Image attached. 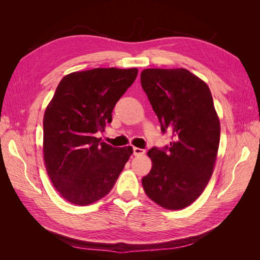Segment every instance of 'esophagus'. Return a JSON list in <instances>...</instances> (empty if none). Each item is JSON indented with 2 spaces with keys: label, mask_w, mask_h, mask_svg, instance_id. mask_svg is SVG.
<instances>
[{
  "label": "esophagus",
  "mask_w": 260,
  "mask_h": 260,
  "mask_svg": "<svg viewBox=\"0 0 260 260\" xmlns=\"http://www.w3.org/2000/svg\"><path fill=\"white\" fill-rule=\"evenodd\" d=\"M145 153V149L139 148V147H133V154L135 156H142Z\"/></svg>",
  "instance_id": "obj_1"
}]
</instances>
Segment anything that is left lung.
I'll return each instance as SVG.
<instances>
[{
	"instance_id": "8db88e82",
	"label": "left lung",
	"mask_w": 260,
	"mask_h": 260,
	"mask_svg": "<svg viewBox=\"0 0 260 260\" xmlns=\"http://www.w3.org/2000/svg\"><path fill=\"white\" fill-rule=\"evenodd\" d=\"M141 84L161 131L172 139L164 151L147 152L152 169L142 179L143 188L162 208H185L205 190L218 155L220 120L210 90L184 68L144 69Z\"/></svg>"
}]
</instances>
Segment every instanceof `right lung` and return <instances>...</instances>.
Masks as SVG:
<instances>
[{
	"instance_id": "obj_1",
	"label": "right lung",
	"mask_w": 260,
	"mask_h": 260,
	"mask_svg": "<svg viewBox=\"0 0 260 260\" xmlns=\"http://www.w3.org/2000/svg\"><path fill=\"white\" fill-rule=\"evenodd\" d=\"M137 68H94L66 75L43 117V159L54 187L79 206L107 195L133 153L96 138L135 82Z\"/></svg>"
}]
</instances>
